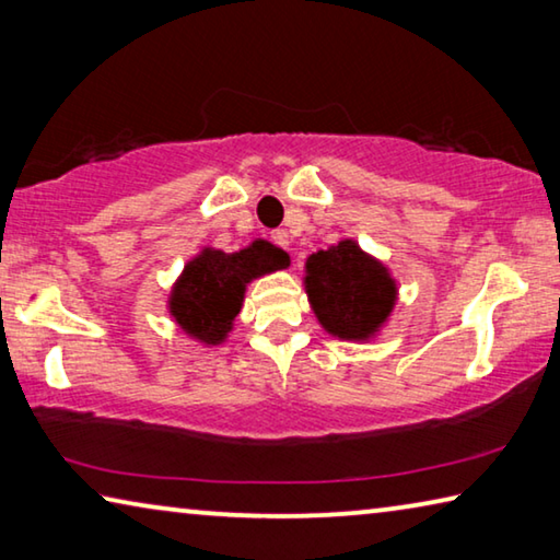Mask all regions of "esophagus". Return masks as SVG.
I'll return each mask as SVG.
<instances>
[{"mask_svg":"<svg viewBox=\"0 0 560 560\" xmlns=\"http://www.w3.org/2000/svg\"><path fill=\"white\" fill-rule=\"evenodd\" d=\"M271 242L277 244V246H281V249H289V234L283 232V230H273L271 232Z\"/></svg>","mask_w":560,"mask_h":560,"instance_id":"esophagus-1","label":"esophagus"}]
</instances>
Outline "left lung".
<instances>
[{
	"mask_svg": "<svg viewBox=\"0 0 560 560\" xmlns=\"http://www.w3.org/2000/svg\"><path fill=\"white\" fill-rule=\"evenodd\" d=\"M306 293L328 334L365 340L385 324L395 306V281L381 261L343 240L306 261Z\"/></svg>",
	"mask_w": 560,
	"mask_h": 560,
	"instance_id": "8db88e82",
	"label": "left lung"
}]
</instances>
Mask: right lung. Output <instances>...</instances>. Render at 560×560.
Returning a JSON list of instances; mask_svg holds the SVG:
<instances>
[{"label": "right lung", "mask_w": 560, "mask_h": 560, "mask_svg": "<svg viewBox=\"0 0 560 560\" xmlns=\"http://www.w3.org/2000/svg\"><path fill=\"white\" fill-rule=\"evenodd\" d=\"M289 257L269 242H254L242 252L205 249L187 264L170 296V314L185 334L222 343L244 301L246 283L283 269Z\"/></svg>", "instance_id": "right-lung-1"}]
</instances>
